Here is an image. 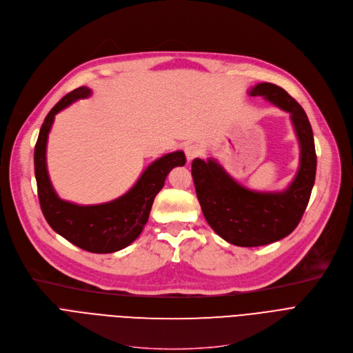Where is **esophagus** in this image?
<instances>
[{
  "label": "esophagus",
  "mask_w": 353,
  "mask_h": 353,
  "mask_svg": "<svg viewBox=\"0 0 353 353\" xmlns=\"http://www.w3.org/2000/svg\"><path fill=\"white\" fill-rule=\"evenodd\" d=\"M184 153H185V157H187V161H192L194 157H197L200 154V148L197 145H185L184 146Z\"/></svg>",
  "instance_id": "34e87169"
}]
</instances>
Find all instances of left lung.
<instances>
[{
    "label": "left lung",
    "instance_id": "1",
    "mask_svg": "<svg viewBox=\"0 0 353 353\" xmlns=\"http://www.w3.org/2000/svg\"><path fill=\"white\" fill-rule=\"evenodd\" d=\"M291 114L301 156L292 183L283 192H252L234 180L214 159H194L192 176L203 214L221 239L239 247H260L296 228L308 205L316 173L314 133L307 113L288 92L263 82L250 89Z\"/></svg>",
    "mask_w": 353,
    "mask_h": 353
}]
</instances>
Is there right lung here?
<instances>
[{
    "mask_svg": "<svg viewBox=\"0 0 353 353\" xmlns=\"http://www.w3.org/2000/svg\"><path fill=\"white\" fill-rule=\"evenodd\" d=\"M92 90L81 86L65 95L46 114L34 152L38 199L45 220L55 232L74 245L95 254H109L130 245L149 220L153 200L161 190L168 174L184 166L181 150L154 160L132 189L109 203L79 205L61 200L51 184L46 169V142L55 114L78 99L90 97Z\"/></svg>",
    "mask_w": 353,
    "mask_h": 353,
    "instance_id": "obj_1",
    "label": "right lung"
}]
</instances>
